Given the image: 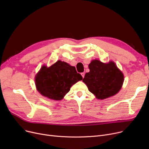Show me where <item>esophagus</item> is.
Wrapping results in <instances>:
<instances>
[{"label":"esophagus","mask_w":149,"mask_h":149,"mask_svg":"<svg viewBox=\"0 0 149 149\" xmlns=\"http://www.w3.org/2000/svg\"><path fill=\"white\" fill-rule=\"evenodd\" d=\"M81 76H82L83 78L84 77V72H82V73L81 74Z\"/></svg>","instance_id":"34e87169"}]
</instances>
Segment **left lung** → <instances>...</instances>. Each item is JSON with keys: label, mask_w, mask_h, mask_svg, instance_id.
<instances>
[{"label": "left lung", "mask_w": 149, "mask_h": 149, "mask_svg": "<svg viewBox=\"0 0 149 149\" xmlns=\"http://www.w3.org/2000/svg\"><path fill=\"white\" fill-rule=\"evenodd\" d=\"M89 69L90 71L85 74L83 81L97 98L104 100L120 91L124 75L113 61L104 63L98 60H93Z\"/></svg>", "instance_id": "left-lung-1"}]
</instances>
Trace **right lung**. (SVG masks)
<instances>
[{"label": "right lung", "instance_id": "1", "mask_svg": "<svg viewBox=\"0 0 149 149\" xmlns=\"http://www.w3.org/2000/svg\"><path fill=\"white\" fill-rule=\"evenodd\" d=\"M82 79L74 66L58 60L48 68L43 65L36 74L35 81L37 90L43 96L61 100L73 84Z\"/></svg>", "mask_w": 149, "mask_h": 149}]
</instances>
